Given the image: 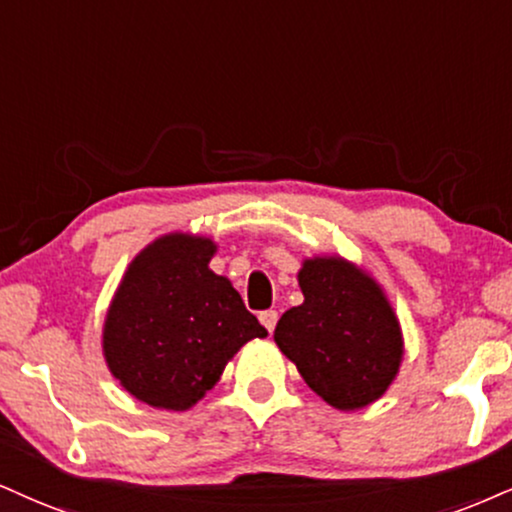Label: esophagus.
<instances>
[{
	"mask_svg": "<svg viewBox=\"0 0 512 512\" xmlns=\"http://www.w3.org/2000/svg\"><path fill=\"white\" fill-rule=\"evenodd\" d=\"M258 320H261V325L266 327L268 332H273L277 325V311H261L258 313Z\"/></svg>",
	"mask_w": 512,
	"mask_h": 512,
	"instance_id": "1",
	"label": "esophagus"
}]
</instances>
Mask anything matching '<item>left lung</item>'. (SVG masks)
Listing matches in <instances>:
<instances>
[{
  "mask_svg": "<svg viewBox=\"0 0 512 512\" xmlns=\"http://www.w3.org/2000/svg\"><path fill=\"white\" fill-rule=\"evenodd\" d=\"M304 304L289 308L275 342L304 382L339 410L377 401L403 356L401 327L372 277L344 258H308L299 270Z\"/></svg>",
  "mask_w": 512,
  "mask_h": 512,
  "instance_id": "1",
  "label": "left lung"
}]
</instances>
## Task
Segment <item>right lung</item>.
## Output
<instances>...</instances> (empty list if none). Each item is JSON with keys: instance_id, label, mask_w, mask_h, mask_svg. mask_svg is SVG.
<instances>
[{"instance_id": "add662e5", "label": "right lung", "mask_w": 512, "mask_h": 512, "mask_svg": "<svg viewBox=\"0 0 512 512\" xmlns=\"http://www.w3.org/2000/svg\"><path fill=\"white\" fill-rule=\"evenodd\" d=\"M216 244L173 232L130 263L104 323V356L118 382L154 408L187 410L266 327L208 268Z\"/></svg>"}]
</instances>
